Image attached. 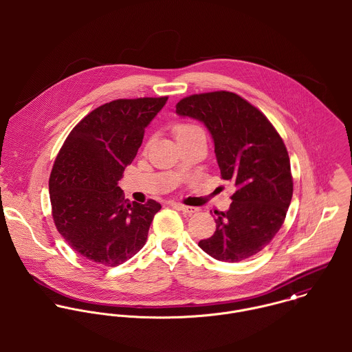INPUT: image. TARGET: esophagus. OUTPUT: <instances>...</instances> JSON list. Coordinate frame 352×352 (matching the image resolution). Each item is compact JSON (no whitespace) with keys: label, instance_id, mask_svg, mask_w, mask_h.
Here are the masks:
<instances>
[{"label":"esophagus","instance_id":"obj_1","mask_svg":"<svg viewBox=\"0 0 352 352\" xmlns=\"http://www.w3.org/2000/svg\"><path fill=\"white\" fill-rule=\"evenodd\" d=\"M180 211H183L184 214H187V215H191V214H194V212H197L198 211V208L197 207H191V206H184V204H182V203H176L175 204Z\"/></svg>","mask_w":352,"mask_h":352}]
</instances>
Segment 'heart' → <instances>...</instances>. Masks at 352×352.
<instances>
[{"label":"heart","instance_id":"1","mask_svg":"<svg viewBox=\"0 0 352 352\" xmlns=\"http://www.w3.org/2000/svg\"><path fill=\"white\" fill-rule=\"evenodd\" d=\"M175 134H176L177 140H182V138L191 137V135H195V134H203V130L197 124L182 123V124H177L175 127Z\"/></svg>","mask_w":352,"mask_h":352}]
</instances>
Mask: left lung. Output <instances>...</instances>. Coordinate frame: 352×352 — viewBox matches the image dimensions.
<instances>
[{
  "mask_svg": "<svg viewBox=\"0 0 352 352\" xmlns=\"http://www.w3.org/2000/svg\"><path fill=\"white\" fill-rule=\"evenodd\" d=\"M176 113L210 131L221 177L236 186L228 211H215L214 234L199 241L211 257L237 263L267 247L285 222L293 197L287 149L270 120L233 92L192 95Z\"/></svg>",
  "mask_w": 352,
  "mask_h": 352,
  "instance_id": "obj_1",
  "label": "left lung"
}]
</instances>
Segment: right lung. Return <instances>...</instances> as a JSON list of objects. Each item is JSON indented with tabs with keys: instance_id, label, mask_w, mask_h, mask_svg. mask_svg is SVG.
Returning <instances> with one entry per match:
<instances>
[{
	"instance_id": "obj_1",
	"label": "right lung",
	"mask_w": 352,
	"mask_h": 352,
	"mask_svg": "<svg viewBox=\"0 0 352 352\" xmlns=\"http://www.w3.org/2000/svg\"><path fill=\"white\" fill-rule=\"evenodd\" d=\"M168 100L119 99L88 113L67 135L49 180L55 226L72 250L107 267L141 251L161 204L130 203L118 186L145 129Z\"/></svg>"
}]
</instances>
